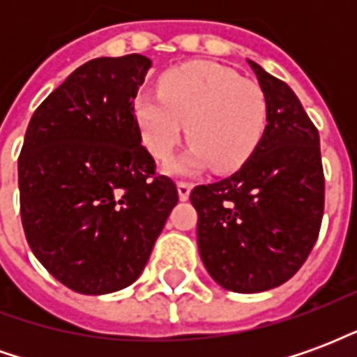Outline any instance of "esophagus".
<instances>
[{
	"label": "esophagus",
	"instance_id": "1",
	"mask_svg": "<svg viewBox=\"0 0 357 357\" xmlns=\"http://www.w3.org/2000/svg\"><path fill=\"white\" fill-rule=\"evenodd\" d=\"M189 195H191V185H189V183H183V181H179L178 183L179 201H187V199H189Z\"/></svg>",
	"mask_w": 357,
	"mask_h": 357
}]
</instances>
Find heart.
Instances as JSON below:
<instances>
[{
  "label": "heart",
  "mask_w": 357,
  "mask_h": 357,
  "mask_svg": "<svg viewBox=\"0 0 357 357\" xmlns=\"http://www.w3.org/2000/svg\"><path fill=\"white\" fill-rule=\"evenodd\" d=\"M132 112L151 155L166 160L185 133L191 145L166 170L197 176L214 166L235 172L260 145L268 126V101L255 82L212 61L172 66L158 78V93L139 91Z\"/></svg>",
  "instance_id": "1"
}]
</instances>
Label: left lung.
Segmentation results:
<instances>
[{"instance_id":"left-lung-1","label":"left lung","mask_w":357,"mask_h":357,"mask_svg":"<svg viewBox=\"0 0 357 357\" xmlns=\"http://www.w3.org/2000/svg\"><path fill=\"white\" fill-rule=\"evenodd\" d=\"M247 63L268 101V126L245 166L199 185V255L227 291L264 292L289 281L314 248L323 218L319 133L284 82Z\"/></svg>"}]
</instances>
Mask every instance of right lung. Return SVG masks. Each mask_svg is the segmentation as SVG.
Returning a JSON list of instances; mask_svg holds the SVG:
<instances>
[{"label":"right lung","mask_w":357,"mask_h":357,"mask_svg":"<svg viewBox=\"0 0 357 357\" xmlns=\"http://www.w3.org/2000/svg\"><path fill=\"white\" fill-rule=\"evenodd\" d=\"M151 59L99 57L36 109L19 156L20 216L34 256L80 294L132 284L178 204L155 176L132 101Z\"/></svg>","instance_id":"1"}]
</instances>
